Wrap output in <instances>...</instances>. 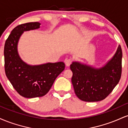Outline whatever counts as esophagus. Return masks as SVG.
<instances>
[{
    "label": "esophagus",
    "mask_w": 128,
    "mask_h": 128,
    "mask_svg": "<svg viewBox=\"0 0 128 128\" xmlns=\"http://www.w3.org/2000/svg\"><path fill=\"white\" fill-rule=\"evenodd\" d=\"M72 60L70 59H70H66L65 60L66 66H67V67H68V66L72 64Z\"/></svg>",
    "instance_id": "1"
}]
</instances>
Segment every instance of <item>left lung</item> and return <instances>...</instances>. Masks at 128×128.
Listing matches in <instances>:
<instances>
[{"instance_id": "left-lung-1", "label": "left lung", "mask_w": 128, "mask_h": 128, "mask_svg": "<svg viewBox=\"0 0 128 128\" xmlns=\"http://www.w3.org/2000/svg\"><path fill=\"white\" fill-rule=\"evenodd\" d=\"M122 59V51L119 45L112 58L100 68L73 61L70 65L72 82L78 98L86 102L105 99L121 78Z\"/></svg>"}]
</instances>
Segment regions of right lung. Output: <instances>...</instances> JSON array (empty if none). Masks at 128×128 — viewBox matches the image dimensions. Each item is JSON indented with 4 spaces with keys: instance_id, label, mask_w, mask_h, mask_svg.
Instances as JSON below:
<instances>
[{
    "instance_id": "add662e5",
    "label": "right lung",
    "mask_w": 128,
    "mask_h": 128,
    "mask_svg": "<svg viewBox=\"0 0 128 128\" xmlns=\"http://www.w3.org/2000/svg\"><path fill=\"white\" fill-rule=\"evenodd\" d=\"M39 22H30L16 26L5 42V70L13 87L22 96L34 98L44 96L59 74L65 68L63 62L29 65L21 59L17 46L25 31L40 28Z\"/></svg>"
}]
</instances>
